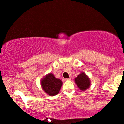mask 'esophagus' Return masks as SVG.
Returning <instances> with one entry per match:
<instances>
[{
  "mask_svg": "<svg viewBox=\"0 0 124 124\" xmlns=\"http://www.w3.org/2000/svg\"><path fill=\"white\" fill-rule=\"evenodd\" d=\"M70 79H71V78H68L65 79V80L66 81H69V80H70Z\"/></svg>",
  "mask_w": 124,
  "mask_h": 124,
  "instance_id": "esophagus-1",
  "label": "esophagus"
}]
</instances>
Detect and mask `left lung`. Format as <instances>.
Wrapping results in <instances>:
<instances>
[{
    "label": "left lung",
    "instance_id": "8db88e82",
    "mask_svg": "<svg viewBox=\"0 0 124 124\" xmlns=\"http://www.w3.org/2000/svg\"><path fill=\"white\" fill-rule=\"evenodd\" d=\"M75 82L78 87L82 91L86 90L90 85L89 77L86 75V74H85V73H82L76 78Z\"/></svg>",
    "mask_w": 124,
    "mask_h": 124
}]
</instances>
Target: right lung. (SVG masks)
<instances>
[{
  "mask_svg": "<svg viewBox=\"0 0 124 124\" xmlns=\"http://www.w3.org/2000/svg\"><path fill=\"white\" fill-rule=\"evenodd\" d=\"M62 85V81L55 78L52 73L47 74L41 81L43 90L50 96H55L58 94Z\"/></svg>",
  "mask_w": 124,
  "mask_h": 124,
  "instance_id": "obj_1",
  "label": "right lung"
}]
</instances>
